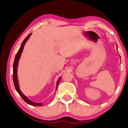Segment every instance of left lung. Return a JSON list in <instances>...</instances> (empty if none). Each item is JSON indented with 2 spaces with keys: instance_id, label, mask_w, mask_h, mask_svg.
<instances>
[{
  "instance_id": "obj_1",
  "label": "left lung",
  "mask_w": 128,
  "mask_h": 128,
  "mask_svg": "<svg viewBox=\"0 0 128 128\" xmlns=\"http://www.w3.org/2000/svg\"><path fill=\"white\" fill-rule=\"evenodd\" d=\"M116 46H117V45H116Z\"/></svg>"
}]
</instances>
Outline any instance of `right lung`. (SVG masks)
Listing matches in <instances>:
<instances>
[{"label": "right lung", "instance_id": "right-lung-1", "mask_svg": "<svg viewBox=\"0 0 128 128\" xmlns=\"http://www.w3.org/2000/svg\"><path fill=\"white\" fill-rule=\"evenodd\" d=\"M31 35H32V34H30L29 35H28V36H27L25 38V39H24V40L22 42L21 46H20V49H19L18 52V53L16 54V56H15V58H14V63H13V82H14L15 88H16V91H17L18 93H19V94H20V96H21L22 98V100H24L25 102H27V104H30V105L34 106H42V103L41 102H38V103L34 102H33V101H30V100L26 96L24 95V94L22 93V92L20 91V86H19L18 79V74H17V72H18L17 70H18V66L19 60H20V56H21V54L23 51V49H24V46H25V44L26 43V42H27V41L28 40V38H30V36H31ZM60 79H61V77H60V78L58 79V80H57V85H56V90H57V86H58V83H59V82H60Z\"/></svg>", "mask_w": 128, "mask_h": 128}]
</instances>
